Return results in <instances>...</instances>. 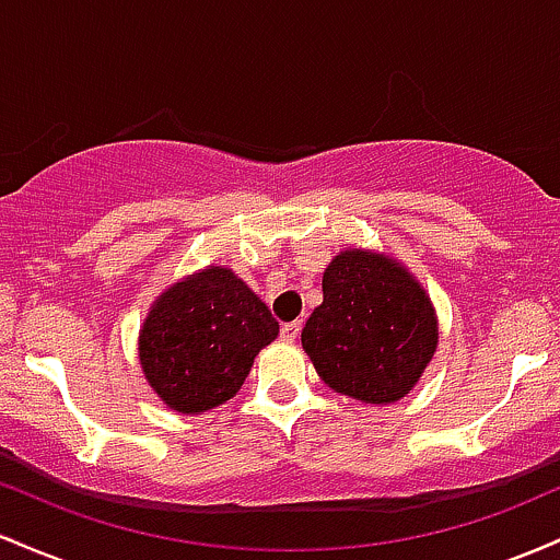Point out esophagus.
Returning <instances> with one entry per match:
<instances>
[{
  "label": "esophagus",
  "instance_id": "esophagus-1",
  "mask_svg": "<svg viewBox=\"0 0 560 560\" xmlns=\"http://www.w3.org/2000/svg\"><path fill=\"white\" fill-rule=\"evenodd\" d=\"M299 332H301V323L296 319V323H285V325H282L280 338H282V341H296Z\"/></svg>",
  "mask_w": 560,
  "mask_h": 560
}]
</instances>
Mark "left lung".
Wrapping results in <instances>:
<instances>
[{
	"instance_id": "obj_1",
	"label": "left lung",
	"mask_w": 560,
	"mask_h": 560,
	"mask_svg": "<svg viewBox=\"0 0 560 560\" xmlns=\"http://www.w3.org/2000/svg\"><path fill=\"white\" fill-rule=\"evenodd\" d=\"M439 343L423 285L373 250H341L323 275V304L306 319L301 347L332 392L392 405L412 392Z\"/></svg>"
}]
</instances>
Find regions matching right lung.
Masks as SVG:
<instances>
[{"instance_id":"right-lung-1","label":"right lung","mask_w":560,"mask_h":560,"mask_svg":"<svg viewBox=\"0 0 560 560\" xmlns=\"http://www.w3.org/2000/svg\"><path fill=\"white\" fill-rule=\"evenodd\" d=\"M267 304L228 267L187 275L155 299L140 330V364L163 405L185 416L241 392L254 357L278 338Z\"/></svg>"}]
</instances>
